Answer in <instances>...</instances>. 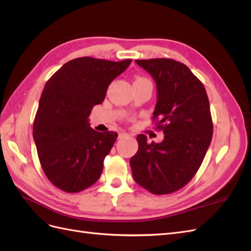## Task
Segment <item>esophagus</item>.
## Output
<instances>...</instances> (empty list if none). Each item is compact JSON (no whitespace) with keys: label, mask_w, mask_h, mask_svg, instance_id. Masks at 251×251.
Here are the masks:
<instances>
[{"label":"esophagus","mask_w":251,"mask_h":251,"mask_svg":"<svg viewBox=\"0 0 251 251\" xmlns=\"http://www.w3.org/2000/svg\"><path fill=\"white\" fill-rule=\"evenodd\" d=\"M126 136H128V134H126L125 131H121V132L118 133V138H119V139L125 138V137H126Z\"/></svg>","instance_id":"obj_1"}]
</instances>
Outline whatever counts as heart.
Wrapping results in <instances>:
<instances>
[{
  "label": "heart",
  "instance_id": "b5f03b06",
  "mask_svg": "<svg viewBox=\"0 0 251 251\" xmlns=\"http://www.w3.org/2000/svg\"><path fill=\"white\" fill-rule=\"evenodd\" d=\"M140 79H146V78H143V77H137V78H136V80H140Z\"/></svg>",
  "mask_w": 251,
  "mask_h": 251
}]
</instances>
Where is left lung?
Here are the masks:
<instances>
[{"label": "left lung", "mask_w": 251, "mask_h": 251, "mask_svg": "<svg viewBox=\"0 0 251 251\" xmlns=\"http://www.w3.org/2000/svg\"><path fill=\"white\" fill-rule=\"evenodd\" d=\"M156 82L153 118L164 138L148 142L137 136L138 151L130 160L136 183L155 195L176 192L193 179L212 138L209 101L203 83L189 68L171 58L137 59Z\"/></svg>", "instance_id": "1"}]
</instances>
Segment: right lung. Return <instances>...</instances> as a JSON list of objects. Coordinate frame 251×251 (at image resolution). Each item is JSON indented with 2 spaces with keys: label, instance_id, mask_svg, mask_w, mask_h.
Masks as SVG:
<instances>
[{
  "label": "right lung",
  "instance_id": "1",
  "mask_svg": "<svg viewBox=\"0 0 251 251\" xmlns=\"http://www.w3.org/2000/svg\"><path fill=\"white\" fill-rule=\"evenodd\" d=\"M131 62L78 57L59 68L45 85L33 139L45 175L62 191L78 193L100 179L104 157L118 135L93 130L89 116Z\"/></svg>",
  "mask_w": 251,
  "mask_h": 251
}]
</instances>
